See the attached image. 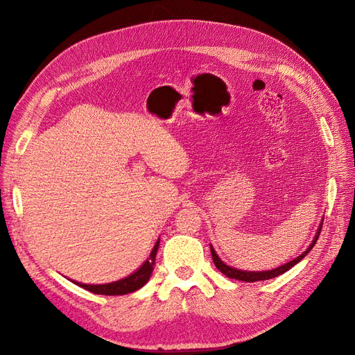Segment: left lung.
<instances>
[{"mask_svg": "<svg viewBox=\"0 0 355 355\" xmlns=\"http://www.w3.org/2000/svg\"><path fill=\"white\" fill-rule=\"evenodd\" d=\"M322 223H324V221H322ZM322 223H321V226H320V229H318V233H316L315 239L312 240L311 246H309L301 256H297L296 259L291 260L289 263H285L284 266L276 268V269H273V270H266V272H243V270H237V269H234V268H230V266L223 263L221 260L218 259V256L216 254L214 249L210 246V249H211V256H213V262H214L216 268H217L223 275H226L227 277H232V279H237V281H243V282H259V281H266V279L276 277V276H279V275L285 273L286 270H289V269H291L292 266H295L297 262H301V260L311 252V249H312V248L315 246V243H316V240H318V237H320V233H321V229H322Z\"/></svg>", "mask_w": 355, "mask_h": 355, "instance_id": "1", "label": "left lung"}]
</instances>
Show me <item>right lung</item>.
<instances>
[{"label": "right lung", "instance_id": "1", "mask_svg": "<svg viewBox=\"0 0 355 355\" xmlns=\"http://www.w3.org/2000/svg\"><path fill=\"white\" fill-rule=\"evenodd\" d=\"M158 246H159V240L157 241V245L154 246L146 262L134 275L122 279V281L107 284V285H85V284H79V282H74V284L93 292V293H98V295L112 296V295H126L130 292H135V291L141 289L149 281V276H151L154 266H155V257H157Z\"/></svg>", "mask_w": 355, "mask_h": 355}]
</instances>
